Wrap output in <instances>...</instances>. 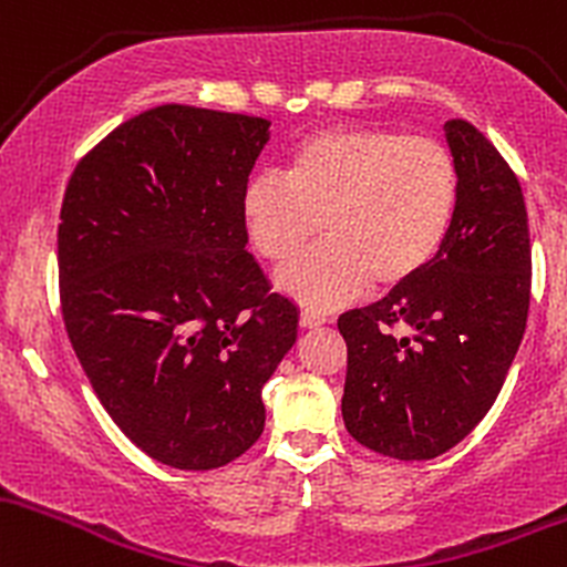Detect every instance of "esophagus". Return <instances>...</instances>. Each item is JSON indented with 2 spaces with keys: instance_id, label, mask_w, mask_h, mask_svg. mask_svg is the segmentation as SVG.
Masks as SVG:
<instances>
[{
  "instance_id": "34e87169",
  "label": "esophagus",
  "mask_w": 567,
  "mask_h": 567,
  "mask_svg": "<svg viewBox=\"0 0 567 567\" xmlns=\"http://www.w3.org/2000/svg\"><path fill=\"white\" fill-rule=\"evenodd\" d=\"M321 323H327V316H323V313H316V310H302V313H300V327L302 329L321 327Z\"/></svg>"
}]
</instances>
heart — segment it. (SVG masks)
Wrapping results in <instances>:
<instances>
[{
	"label": "heart",
	"instance_id": "obj_1",
	"mask_svg": "<svg viewBox=\"0 0 567 567\" xmlns=\"http://www.w3.org/2000/svg\"><path fill=\"white\" fill-rule=\"evenodd\" d=\"M461 171L447 144L374 125H334L300 138L286 179L254 176L240 195L251 249L288 262L323 231L328 244L278 270L310 310H332L372 286L396 291L439 257L455 225Z\"/></svg>",
	"mask_w": 567,
	"mask_h": 567
}]
</instances>
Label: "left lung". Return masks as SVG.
<instances>
[{
    "label": "left lung",
    "mask_w": 567,
    "mask_h": 567,
    "mask_svg": "<svg viewBox=\"0 0 567 567\" xmlns=\"http://www.w3.org/2000/svg\"><path fill=\"white\" fill-rule=\"evenodd\" d=\"M461 200L421 276L337 321L348 346L342 421L372 453L431 461L476 429L504 388L530 308L523 187L466 120H447Z\"/></svg>",
    "instance_id": "left-lung-1"
}]
</instances>
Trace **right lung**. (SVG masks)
I'll return each mask as SVG.
<instances>
[{
  "label": "right lung",
  "mask_w": 567,
  "mask_h": 567,
  "mask_svg": "<svg viewBox=\"0 0 567 567\" xmlns=\"http://www.w3.org/2000/svg\"><path fill=\"white\" fill-rule=\"evenodd\" d=\"M270 123L163 104L87 152L59 225L61 313L95 396L146 455L208 472L265 429L297 308L246 251L240 195Z\"/></svg>",
  "instance_id": "right-lung-1"
}]
</instances>
